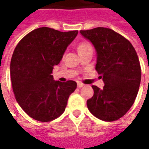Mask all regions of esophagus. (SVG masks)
I'll list each match as a JSON object with an SVG mask.
<instances>
[{"instance_id": "obj_1", "label": "esophagus", "mask_w": 149, "mask_h": 149, "mask_svg": "<svg viewBox=\"0 0 149 149\" xmlns=\"http://www.w3.org/2000/svg\"><path fill=\"white\" fill-rule=\"evenodd\" d=\"M84 86V84L83 83H80V82L78 83V87H79V88H82Z\"/></svg>"}]
</instances>
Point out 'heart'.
<instances>
[{
  "instance_id": "heart-1",
  "label": "heart",
  "mask_w": 149,
  "mask_h": 149,
  "mask_svg": "<svg viewBox=\"0 0 149 149\" xmlns=\"http://www.w3.org/2000/svg\"><path fill=\"white\" fill-rule=\"evenodd\" d=\"M88 46H91V45L88 42H83V43H81L79 45V49H83V48H85V47H88Z\"/></svg>"
}]
</instances>
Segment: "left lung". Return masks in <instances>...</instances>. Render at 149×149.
<instances>
[{
	"instance_id": "1",
	"label": "left lung",
	"mask_w": 149,
	"mask_h": 149,
	"mask_svg": "<svg viewBox=\"0 0 149 149\" xmlns=\"http://www.w3.org/2000/svg\"><path fill=\"white\" fill-rule=\"evenodd\" d=\"M97 52L95 70L103 78V89L93 85L94 95L87 100L90 113L106 122L123 117L134 103L141 81V67L136 50L114 31L97 27L80 31Z\"/></svg>"
}]
</instances>
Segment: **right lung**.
Here are the masks:
<instances>
[{
  "label": "right lung",
  "instance_id": "obj_1",
  "mask_svg": "<svg viewBox=\"0 0 149 149\" xmlns=\"http://www.w3.org/2000/svg\"><path fill=\"white\" fill-rule=\"evenodd\" d=\"M78 31L61 32L40 27L28 33L17 44L10 60V79L15 100L32 118L52 121L64 113L75 81H54V65L63 57Z\"/></svg>",
  "mask_w": 149,
  "mask_h": 149
}]
</instances>
